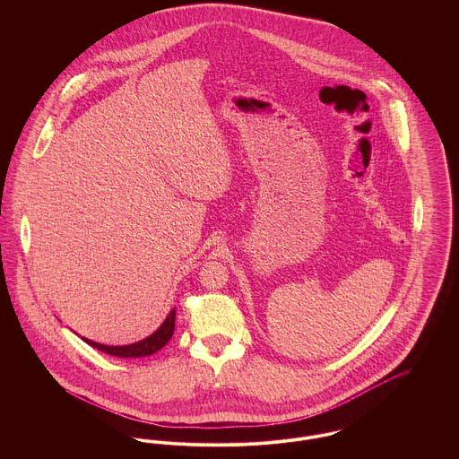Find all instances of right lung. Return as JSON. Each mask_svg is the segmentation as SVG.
<instances>
[{
    "label": "right lung",
    "mask_w": 459,
    "mask_h": 459,
    "mask_svg": "<svg viewBox=\"0 0 459 459\" xmlns=\"http://www.w3.org/2000/svg\"><path fill=\"white\" fill-rule=\"evenodd\" d=\"M175 309L168 315V318L164 320V324L157 328L152 335H148L143 341H137L134 344H127V346H108V344H100V342H93L90 339H84L90 346L113 355V357H122V359H129V357H146V355H153L155 351H159L162 346H166V342L171 339L173 330H175Z\"/></svg>",
    "instance_id": "add662e5"
}]
</instances>
